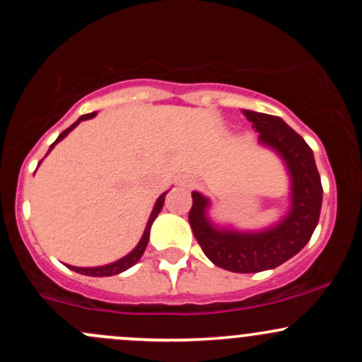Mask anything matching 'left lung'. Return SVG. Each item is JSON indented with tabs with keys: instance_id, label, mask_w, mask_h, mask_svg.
I'll use <instances>...</instances> for the list:
<instances>
[{
	"instance_id": "obj_1",
	"label": "left lung",
	"mask_w": 362,
	"mask_h": 362,
	"mask_svg": "<svg viewBox=\"0 0 362 362\" xmlns=\"http://www.w3.org/2000/svg\"><path fill=\"white\" fill-rule=\"evenodd\" d=\"M259 133V141L273 148L291 175V210L273 228L257 233L217 229L206 217L210 202L192 192L189 211L192 233L208 259L235 273H257L289 261L312 238L322 206V184L312 148L280 117L243 110Z\"/></svg>"
}]
</instances>
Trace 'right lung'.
I'll list each match as a JSON object with an SVG mask.
<instances>
[{
    "label": "right lung",
    "instance_id": "add662e5",
    "mask_svg": "<svg viewBox=\"0 0 362 362\" xmlns=\"http://www.w3.org/2000/svg\"><path fill=\"white\" fill-rule=\"evenodd\" d=\"M94 115H96V112H93V113H86V115H82V117H80V119L76 120V122H73L71 126H69L68 129H64L63 133H61L59 136H57V140L54 141L52 145H50L49 152L52 151V148H54V145H56L57 141H61V140H63V138L66 136V134L69 133V131H71V129H75V127L78 126V124L82 122V120L93 119ZM164 196H166V192H163V194L159 196V199H158V202H156V204H154V210H152L151 217H148L147 228H145V231H144V236H141L140 243H138V245L134 247V249L131 250L129 254L126 255V257L119 259V261H115V262H110V264L98 266V268H76V266H69V269H73V272H76V273H82V275H89V276H112V275H119V273L126 272L127 268H131V266H134V264H136V262L140 261V257H141V255H144L145 249H147L148 236H151V226H152V222L156 221V217H158V214H159V211H160V208H163V204H164Z\"/></svg>",
    "mask_w": 362,
    "mask_h": 362
}]
</instances>
